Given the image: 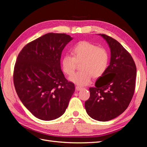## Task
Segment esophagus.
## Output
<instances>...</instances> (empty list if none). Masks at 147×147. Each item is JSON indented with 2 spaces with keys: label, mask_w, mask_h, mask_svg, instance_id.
I'll use <instances>...</instances> for the list:
<instances>
[{
  "label": "esophagus",
  "mask_w": 147,
  "mask_h": 147,
  "mask_svg": "<svg viewBox=\"0 0 147 147\" xmlns=\"http://www.w3.org/2000/svg\"><path fill=\"white\" fill-rule=\"evenodd\" d=\"M75 89H76L77 91H80L81 90H82V88L80 87V86H77L76 87H75Z\"/></svg>",
  "instance_id": "1"
}]
</instances>
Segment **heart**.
<instances>
[{"mask_svg":"<svg viewBox=\"0 0 147 147\" xmlns=\"http://www.w3.org/2000/svg\"><path fill=\"white\" fill-rule=\"evenodd\" d=\"M72 56L66 55L62 59V69L67 75H72L77 64H80V72L75 73L69 80L77 85L83 86L91 83L92 77L98 78L108 67L109 55L105 48L98 47L91 42L81 41L72 50Z\"/></svg>","mask_w":147,"mask_h":147,"instance_id":"1","label":"heart"}]
</instances>
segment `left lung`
Segmentation results:
<instances>
[{"label":"left lung","instance_id":"8db88e82","mask_svg":"<svg viewBox=\"0 0 147 147\" xmlns=\"http://www.w3.org/2000/svg\"><path fill=\"white\" fill-rule=\"evenodd\" d=\"M110 49V62L105 72L90 88V97L84 106L87 113L99 121L118 117L129 105L136 85V66L130 53L117 40L99 34Z\"/></svg>","mask_w":147,"mask_h":147}]
</instances>
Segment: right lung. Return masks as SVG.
<instances>
[{"mask_svg": "<svg viewBox=\"0 0 147 147\" xmlns=\"http://www.w3.org/2000/svg\"><path fill=\"white\" fill-rule=\"evenodd\" d=\"M73 39L48 33L28 43L18 56L13 82L22 103L36 118L50 121L63 115L75 85L61 69L63 49Z\"/></svg>", "mask_w": 147, "mask_h": 147, "instance_id": "1", "label": "right lung"}]
</instances>
